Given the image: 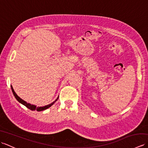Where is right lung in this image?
<instances>
[{
    "mask_svg": "<svg viewBox=\"0 0 148 148\" xmlns=\"http://www.w3.org/2000/svg\"><path fill=\"white\" fill-rule=\"evenodd\" d=\"M11 88L12 93H13L14 96L15 97V98L16 99V100H18V101L19 102H20L21 103H22V104H23L24 106H25L27 108H29V109L32 110V111H35V110H36V111H44V110H45V109H46L49 108V107H51V106L53 104V103H55V101L53 102V103H50V104H49V105H47V106H43V107H36V106L32 105V104H30V103H29L26 102L25 101H24V100H23V99H21V98H20V97H19L16 95V93L14 92V91L13 88H12V86H11ZM56 100H57V99H56Z\"/></svg>",
    "mask_w": 148,
    "mask_h": 148,
    "instance_id": "add662e5",
    "label": "right lung"
}]
</instances>
